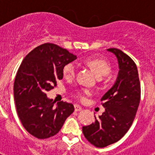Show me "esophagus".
<instances>
[{
  "label": "esophagus",
  "mask_w": 155,
  "mask_h": 155,
  "mask_svg": "<svg viewBox=\"0 0 155 155\" xmlns=\"http://www.w3.org/2000/svg\"><path fill=\"white\" fill-rule=\"evenodd\" d=\"M74 110L76 111V112H78V111L82 110V108L81 107L80 105H74Z\"/></svg>",
  "instance_id": "1"
}]
</instances>
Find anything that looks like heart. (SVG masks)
<instances>
[{
    "label": "heart",
    "mask_w": 155,
    "mask_h": 155,
    "mask_svg": "<svg viewBox=\"0 0 155 155\" xmlns=\"http://www.w3.org/2000/svg\"><path fill=\"white\" fill-rule=\"evenodd\" d=\"M86 65H87L94 71L95 74L101 78L102 76L109 74L111 71L110 64L107 61L104 59L99 58H89L84 61ZM75 74V66L73 63H69L64 65L63 68V75L65 78H71ZM91 94L88 90H84L82 91H79L77 94V97L81 100L84 101L85 99V95H88Z\"/></svg>",
    "instance_id": "heart-1"
}]
</instances>
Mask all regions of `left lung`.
<instances>
[{"instance_id": "8db88e82", "label": "left lung", "mask_w": 155, "mask_h": 155, "mask_svg": "<svg viewBox=\"0 0 155 155\" xmlns=\"http://www.w3.org/2000/svg\"><path fill=\"white\" fill-rule=\"evenodd\" d=\"M114 53L119 64L115 84L101 101L105 112L89 126L82 127L86 139L97 147H105L120 140L130 128L140 100V84L137 68L130 57L116 48Z\"/></svg>"}]
</instances>
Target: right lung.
Here are the masks:
<instances>
[{
    "label": "right lung",
    "mask_w": 155,
    "mask_h": 155,
    "mask_svg": "<svg viewBox=\"0 0 155 155\" xmlns=\"http://www.w3.org/2000/svg\"><path fill=\"white\" fill-rule=\"evenodd\" d=\"M77 57L53 43H44L31 50L21 62L14 83L18 116L25 129L38 139L54 136L74 111L71 103L56 102L46 91L63 78V68Z\"/></svg>",
    "instance_id": "add662e5"
}]
</instances>
